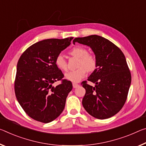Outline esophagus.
<instances>
[{
	"label": "esophagus",
	"mask_w": 146,
	"mask_h": 146,
	"mask_svg": "<svg viewBox=\"0 0 146 146\" xmlns=\"http://www.w3.org/2000/svg\"><path fill=\"white\" fill-rule=\"evenodd\" d=\"M78 86H79V85L77 84V83H75V82L73 83V87L74 88H77Z\"/></svg>",
	"instance_id": "1"
}]
</instances>
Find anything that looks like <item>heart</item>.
<instances>
[{"label":"heart","mask_w":146,"mask_h":146,"mask_svg":"<svg viewBox=\"0 0 146 146\" xmlns=\"http://www.w3.org/2000/svg\"><path fill=\"white\" fill-rule=\"evenodd\" d=\"M69 54L78 58V69L65 74V77L70 81L74 82L80 81L85 76L86 71L92 72L96 69L98 65L96 57L94 54L89 53L86 48L75 47L69 51ZM54 62L57 68L60 70L66 71L68 69V64L62 54L58 55Z\"/></svg>","instance_id":"heart-1"}]
</instances>
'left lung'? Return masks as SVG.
<instances>
[{
  "instance_id": "1",
  "label": "left lung",
  "mask_w": 146,
  "mask_h": 146,
  "mask_svg": "<svg viewBox=\"0 0 146 146\" xmlns=\"http://www.w3.org/2000/svg\"><path fill=\"white\" fill-rule=\"evenodd\" d=\"M78 42L91 47L98 60L97 68L88 80L82 82L86 94L82 99L84 109L96 118L107 119L116 114L127 100L131 75L123 52L107 39L98 35L77 38Z\"/></svg>"
}]
</instances>
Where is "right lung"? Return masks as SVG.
I'll use <instances>...</instances> for the list:
<instances>
[{
    "label": "right lung",
    "instance_id": "obj_1",
    "mask_svg": "<svg viewBox=\"0 0 146 146\" xmlns=\"http://www.w3.org/2000/svg\"><path fill=\"white\" fill-rule=\"evenodd\" d=\"M73 38L48 39L29 47L19 58L14 83L18 102L31 118L49 123L60 115L68 94L69 80L55 65V58L71 44ZM61 80L56 87L54 82Z\"/></svg>",
    "mask_w": 146,
    "mask_h": 146
}]
</instances>
